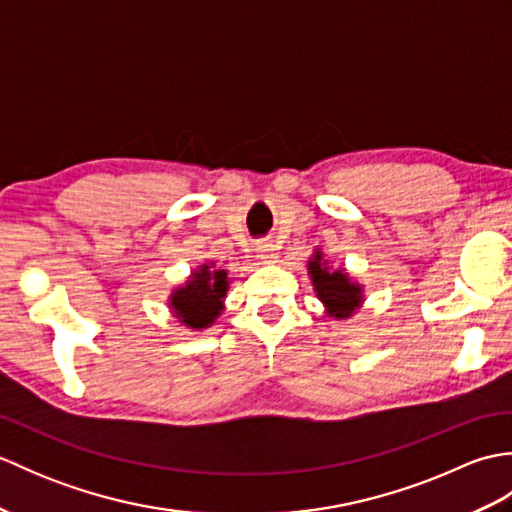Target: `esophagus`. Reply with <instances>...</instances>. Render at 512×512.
Segmentation results:
<instances>
[{
    "instance_id": "34e87169",
    "label": "esophagus",
    "mask_w": 512,
    "mask_h": 512,
    "mask_svg": "<svg viewBox=\"0 0 512 512\" xmlns=\"http://www.w3.org/2000/svg\"><path fill=\"white\" fill-rule=\"evenodd\" d=\"M257 257L262 259L264 264H275V262H277L275 246L270 244V242H259V244H257Z\"/></svg>"
}]
</instances>
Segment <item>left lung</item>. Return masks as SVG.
<instances>
[{
    "label": "left lung",
    "instance_id": "obj_1",
    "mask_svg": "<svg viewBox=\"0 0 512 512\" xmlns=\"http://www.w3.org/2000/svg\"><path fill=\"white\" fill-rule=\"evenodd\" d=\"M308 275L328 317L336 321L350 319L363 306V286L352 279L343 266L334 268L321 248H314L312 257L308 259Z\"/></svg>",
    "mask_w": 512,
    "mask_h": 512
}]
</instances>
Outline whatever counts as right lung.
Here are the masks:
<instances>
[{"mask_svg": "<svg viewBox=\"0 0 512 512\" xmlns=\"http://www.w3.org/2000/svg\"><path fill=\"white\" fill-rule=\"evenodd\" d=\"M228 270L217 268L215 262H204L187 277L182 286L173 288L169 295V310L184 328L206 330L220 317L226 299Z\"/></svg>", "mask_w": 512, "mask_h": 512, "instance_id": "obj_1", "label": "right lung"}]
</instances>
